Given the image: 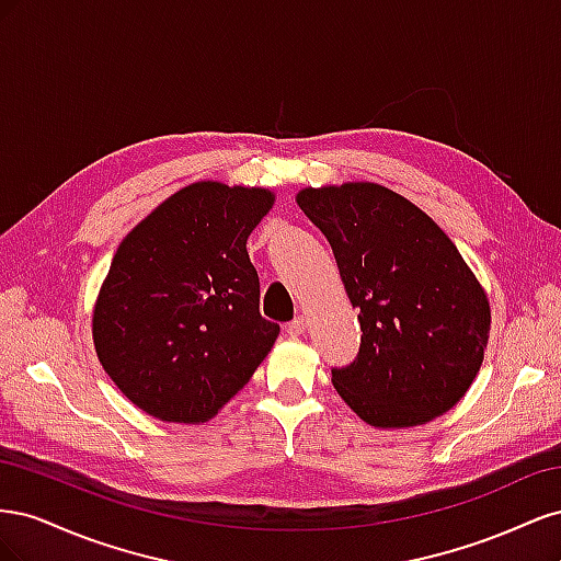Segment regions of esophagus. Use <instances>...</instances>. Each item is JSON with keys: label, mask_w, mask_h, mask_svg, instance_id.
Listing matches in <instances>:
<instances>
[{"label": "esophagus", "mask_w": 561, "mask_h": 561, "mask_svg": "<svg viewBox=\"0 0 561 561\" xmlns=\"http://www.w3.org/2000/svg\"><path fill=\"white\" fill-rule=\"evenodd\" d=\"M304 330H307V320H304L301 316H297L290 322H285V332L290 336H299V334H304Z\"/></svg>", "instance_id": "34e87169"}]
</instances>
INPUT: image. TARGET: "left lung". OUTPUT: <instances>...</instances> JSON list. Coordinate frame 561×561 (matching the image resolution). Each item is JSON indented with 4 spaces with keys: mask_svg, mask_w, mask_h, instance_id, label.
Segmentation results:
<instances>
[{
    "mask_svg": "<svg viewBox=\"0 0 561 561\" xmlns=\"http://www.w3.org/2000/svg\"><path fill=\"white\" fill-rule=\"evenodd\" d=\"M299 208L325 233L360 348L332 367L339 396L377 428L426 423L466 396L489 339V301L461 252L414 203L379 184L304 190Z\"/></svg>",
    "mask_w": 561,
    "mask_h": 561,
    "instance_id": "8db88e82",
    "label": "left lung"
}]
</instances>
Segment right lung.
Instances as JSON below:
<instances>
[{"mask_svg": "<svg viewBox=\"0 0 561 561\" xmlns=\"http://www.w3.org/2000/svg\"><path fill=\"white\" fill-rule=\"evenodd\" d=\"M274 196L196 182L118 245L93 311L98 358L147 414L196 423L250 381L280 332L245 241Z\"/></svg>", "mask_w": 561, "mask_h": 561, "instance_id": "add662e5", "label": "right lung"}]
</instances>
